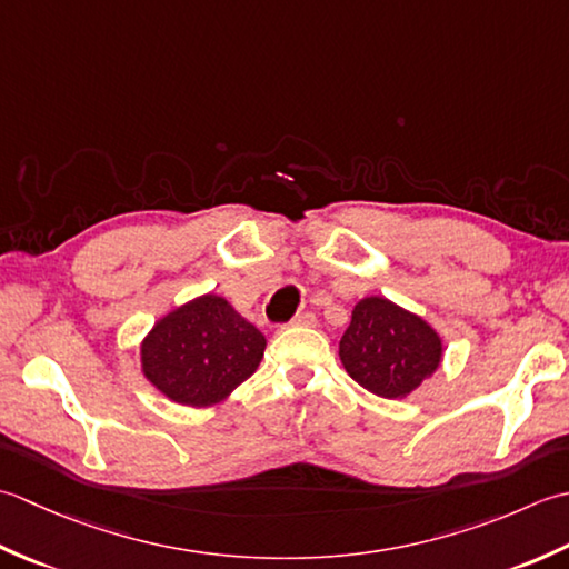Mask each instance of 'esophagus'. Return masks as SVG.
<instances>
[{"label":"esophagus","mask_w":569,"mask_h":569,"mask_svg":"<svg viewBox=\"0 0 569 569\" xmlns=\"http://www.w3.org/2000/svg\"><path fill=\"white\" fill-rule=\"evenodd\" d=\"M317 323V317L311 315V311H301V315H297L292 321H289V327H315Z\"/></svg>","instance_id":"34e87169"}]
</instances>
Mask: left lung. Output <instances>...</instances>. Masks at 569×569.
I'll return each instance as SVG.
<instances>
[{
    "instance_id": "obj_1",
    "label": "left lung",
    "mask_w": 569,
    "mask_h": 569,
    "mask_svg": "<svg viewBox=\"0 0 569 569\" xmlns=\"http://www.w3.org/2000/svg\"><path fill=\"white\" fill-rule=\"evenodd\" d=\"M339 358L358 386L378 398L402 400L437 373L445 343L415 311L370 295L356 301Z\"/></svg>"
}]
</instances>
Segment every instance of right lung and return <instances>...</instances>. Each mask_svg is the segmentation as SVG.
I'll return each mask as SVG.
<instances>
[{
	"label": "right lung",
	"instance_id": "add662e5",
	"mask_svg": "<svg viewBox=\"0 0 569 569\" xmlns=\"http://www.w3.org/2000/svg\"><path fill=\"white\" fill-rule=\"evenodd\" d=\"M264 336L226 297L201 295L154 321L139 343V368L177 405L213 408L258 370Z\"/></svg>",
	"mask_w": 569,
	"mask_h": 569
}]
</instances>
